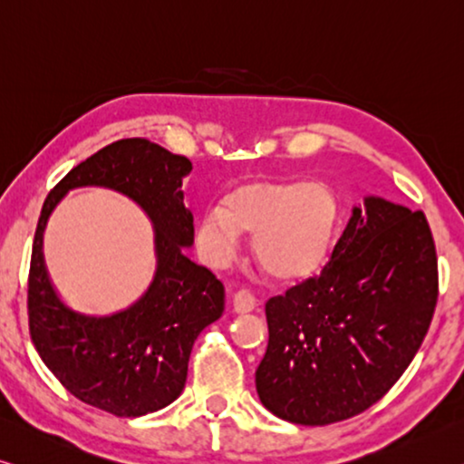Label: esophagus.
Wrapping results in <instances>:
<instances>
[{
	"label": "esophagus",
	"mask_w": 464,
	"mask_h": 464,
	"mask_svg": "<svg viewBox=\"0 0 464 464\" xmlns=\"http://www.w3.org/2000/svg\"><path fill=\"white\" fill-rule=\"evenodd\" d=\"M232 306L237 313H251L256 306V301L248 290H238L232 296Z\"/></svg>",
	"instance_id": "34e87169"
}]
</instances>
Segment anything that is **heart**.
Masks as SVG:
<instances>
[{
    "label": "heart",
    "instance_id": "1",
    "mask_svg": "<svg viewBox=\"0 0 464 464\" xmlns=\"http://www.w3.org/2000/svg\"><path fill=\"white\" fill-rule=\"evenodd\" d=\"M340 203L332 188L306 180L253 178L226 192L198 218L205 259L222 267L253 237L259 267L276 282H301L322 272L336 245Z\"/></svg>",
    "mask_w": 464,
    "mask_h": 464
}]
</instances>
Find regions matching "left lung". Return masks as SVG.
I'll list each match as a JSON object with an SVG mask.
<instances>
[{
  "label": "left lung",
  "mask_w": 464,
  "mask_h": 464,
  "mask_svg": "<svg viewBox=\"0 0 464 464\" xmlns=\"http://www.w3.org/2000/svg\"><path fill=\"white\" fill-rule=\"evenodd\" d=\"M436 303L438 256L423 211L365 197L322 274L267 301L259 401L301 425L359 415L415 359Z\"/></svg>",
  "instance_id": "8db88e82"
}]
</instances>
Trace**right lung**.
I'll return each mask as SVG.
<instances>
[{
	"label": "right lung",
	"mask_w": 464,
	"mask_h": 464,
	"mask_svg": "<svg viewBox=\"0 0 464 464\" xmlns=\"http://www.w3.org/2000/svg\"><path fill=\"white\" fill-rule=\"evenodd\" d=\"M190 169L184 155L147 139H122L70 169L43 203L28 272L33 344L70 394L116 417H140L172 404L187 383L197 336L224 313V284L184 255L195 242L180 190ZM81 186L122 191L154 222V282L137 304L105 318L63 305L42 259L48 216L68 189Z\"/></svg>",
	"instance_id": "obj_1"
}]
</instances>
